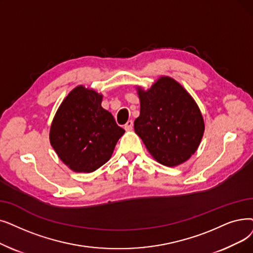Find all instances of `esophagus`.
Here are the masks:
<instances>
[{
  "instance_id": "34e87169",
  "label": "esophagus",
  "mask_w": 253,
  "mask_h": 253,
  "mask_svg": "<svg viewBox=\"0 0 253 253\" xmlns=\"http://www.w3.org/2000/svg\"><path fill=\"white\" fill-rule=\"evenodd\" d=\"M124 128H125V130H127V131L132 130V128H133V121H132V120H129L128 122L125 124Z\"/></svg>"
}]
</instances>
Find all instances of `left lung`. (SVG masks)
I'll return each instance as SVG.
<instances>
[{
	"mask_svg": "<svg viewBox=\"0 0 253 253\" xmlns=\"http://www.w3.org/2000/svg\"><path fill=\"white\" fill-rule=\"evenodd\" d=\"M139 117L135 133L159 163L177 167L199 148L205 123L191 95L173 79L161 76L149 90L137 86Z\"/></svg>",
	"mask_w": 253,
	"mask_h": 253,
	"instance_id": "8db88e82",
	"label": "left lung"
}]
</instances>
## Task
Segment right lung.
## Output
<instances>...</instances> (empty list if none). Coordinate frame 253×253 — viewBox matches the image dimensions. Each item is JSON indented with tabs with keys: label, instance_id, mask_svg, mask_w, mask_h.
<instances>
[{
	"label": "right lung",
	"instance_id": "1",
	"mask_svg": "<svg viewBox=\"0 0 253 253\" xmlns=\"http://www.w3.org/2000/svg\"><path fill=\"white\" fill-rule=\"evenodd\" d=\"M102 95L79 85L67 95L50 126V145L76 172H92L106 163L125 132L101 106Z\"/></svg>",
	"mask_w": 253,
	"mask_h": 253
}]
</instances>
